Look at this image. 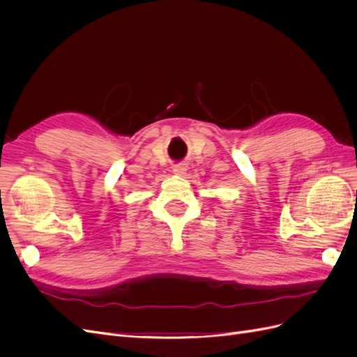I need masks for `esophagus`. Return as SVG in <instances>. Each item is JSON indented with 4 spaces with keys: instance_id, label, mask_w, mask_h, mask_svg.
I'll return each mask as SVG.
<instances>
[{
    "instance_id": "obj_1",
    "label": "esophagus",
    "mask_w": 357,
    "mask_h": 357,
    "mask_svg": "<svg viewBox=\"0 0 357 357\" xmlns=\"http://www.w3.org/2000/svg\"><path fill=\"white\" fill-rule=\"evenodd\" d=\"M186 169H188L186 164H177V165L172 167V172H174L176 176H183L186 172Z\"/></svg>"
}]
</instances>
